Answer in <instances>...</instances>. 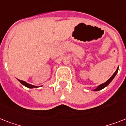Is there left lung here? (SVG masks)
Instances as JSON below:
<instances>
[{"label": "left lung", "mask_w": 126, "mask_h": 126, "mask_svg": "<svg viewBox=\"0 0 126 126\" xmlns=\"http://www.w3.org/2000/svg\"><path fill=\"white\" fill-rule=\"evenodd\" d=\"M118 71V67L117 68V69H116V71H115V73H114L113 75H112V76L110 78L109 80H108L106 82L103 83V84H101V85H99V86H97V88H96V89H95V90H94V91H99V90H102V89H103V88H105L106 87V86H107L109 84H110V82H111L112 80H113V79L115 77V76L116 75V74H117Z\"/></svg>", "instance_id": "8db88e82"}]
</instances>
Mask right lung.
Returning <instances> with one entry per match:
<instances>
[{
  "instance_id": "obj_1",
  "label": "right lung",
  "mask_w": 126,
  "mask_h": 126,
  "mask_svg": "<svg viewBox=\"0 0 126 126\" xmlns=\"http://www.w3.org/2000/svg\"><path fill=\"white\" fill-rule=\"evenodd\" d=\"M19 82H20L21 84L23 85V86H26V87H27V88H36V86H33V85H31V84H28V83H27L26 82H25V81H23V80H18Z\"/></svg>"
}]
</instances>
